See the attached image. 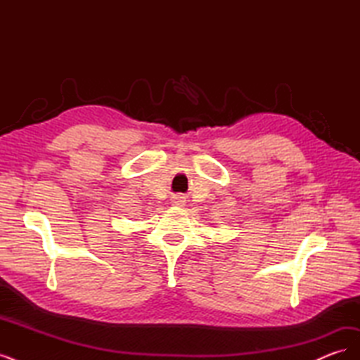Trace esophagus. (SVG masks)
I'll list each match as a JSON object with an SVG mask.
<instances>
[{"mask_svg":"<svg viewBox=\"0 0 360 360\" xmlns=\"http://www.w3.org/2000/svg\"><path fill=\"white\" fill-rule=\"evenodd\" d=\"M174 200V202H176V204H179V205H181V204H184V197H181V195H174V197H172Z\"/></svg>","mask_w":360,"mask_h":360,"instance_id":"obj_1","label":"esophagus"}]
</instances>
